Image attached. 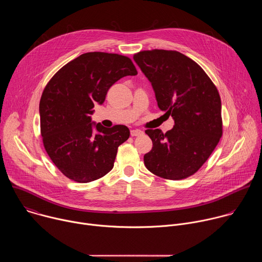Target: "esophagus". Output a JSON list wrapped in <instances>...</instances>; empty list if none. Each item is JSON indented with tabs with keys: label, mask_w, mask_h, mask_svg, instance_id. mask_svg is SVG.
Listing matches in <instances>:
<instances>
[{
	"label": "esophagus",
	"mask_w": 262,
	"mask_h": 262,
	"mask_svg": "<svg viewBox=\"0 0 262 262\" xmlns=\"http://www.w3.org/2000/svg\"><path fill=\"white\" fill-rule=\"evenodd\" d=\"M142 134H143V132H142L141 129H132V130H130L132 137H137V136H140V135H142Z\"/></svg>",
	"instance_id": "obj_1"
}]
</instances>
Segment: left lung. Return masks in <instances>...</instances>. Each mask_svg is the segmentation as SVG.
Listing matches in <instances>:
<instances>
[{
  "label": "left lung",
  "mask_w": 262,
  "mask_h": 262,
  "mask_svg": "<svg viewBox=\"0 0 262 262\" xmlns=\"http://www.w3.org/2000/svg\"><path fill=\"white\" fill-rule=\"evenodd\" d=\"M134 60L151 83L159 107L175 125L145 133L152 149L144 156L151 173L179 180L196 173L222 137L221 98L204 70L175 51L154 50L136 54Z\"/></svg>",
  "instance_id": "obj_1"
}]
</instances>
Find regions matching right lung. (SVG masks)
<instances>
[{"label": "right lung", "instance_id": "right-lung-1", "mask_svg": "<svg viewBox=\"0 0 262 262\" xmlns=\"http://www.w3.org/2000/svg\"><path fill=\"white\" fill-rule=\"evenodd\" d=\"M136 74L129 58L92 52L64 65L48 83L39 103L41 137L49 157L69 179L86 183L113 169L129 129L106 128L92 121L91 115L112 86Z\"/></svg>", "mask_w": 262, "mask_h": 262}]
</instances>
